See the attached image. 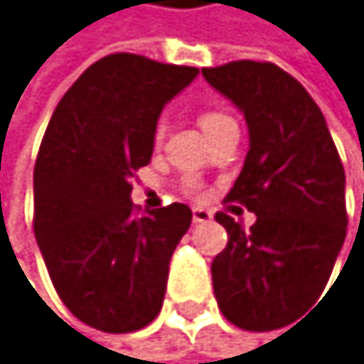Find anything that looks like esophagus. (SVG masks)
<instances>
[{
    "mask_svg": "<svg viewBox=\"0 0 364 364\" xmlns=\"http://www.w3.org/2000/svg\"><path fill=\"white\" fill-rule=\"evenodd\" d=\"M213 218V213L209 211V209H203V207H194L192 209V220H194V224H205V222H209Z\"/></svg>",
    "mask_w": 364,
    "mask_h": 364,
    "instance_id": "1",
    "label": "esophagus"
}]
</instances>
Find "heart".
I'll return each mask as SVG.
<instances>
[{
    "label": "heart",
    "mask_w": 364,
    "mask_h": 364,
    "mask_svg": "<svg viewBox=\"0 0 364 364\" xmlns=\"http://www.w3.org/2000/svg\"><path fill=\"white\" fill-rule=\"evenodd\" d=\"M198 122H200V127H203V132L207 134V138L213 136V134H218V132H222V129H226V127H237L235 120H232L228 114L218 112V109H207V112H203L200 118H198ZM164 134H166V124L159 122V124L155 127V144H161ZM188 188H190V190H196V181H188Z\"/></svg>",
    "instance_id": "b5f03b06"
}]
</instances>
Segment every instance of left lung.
<instances>
[{"label":"left lung","mask_w":364,"mask_h":364,"mask_svg":"<svg viewBox=\"0 0 364 364\" xmlns=\"http://www.w3.org/2000/svg\"><path fill=\"white\" fill-rule=\"evenodd\" d=\"M203 77L248 124V155L226 200L257 215L244 230L215 220L228 244L211 263L222 315L244 330L291 321L323 291L346 230V170L326 118L306 88L272 62L240 60Z\"/></svg>","instance_id":"1"}]
</instances>
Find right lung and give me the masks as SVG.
<instances>
[{"mask_svg":"<svg viewBox=\"0 0 364 364\" xmlns=\"http://www.w3.org/2000/svg\"><path fill=\"white\" fill-rule=\"evenodd\" d=\"M198 75L134 53L82 73L58 103L34 166V235L66 309L103 332H134L164 304L170 259L192 224L172 203L136 213L164 105Z\"/></svg>","mask_w":364,"mask_h":364,"instance_id":"obj_1","label":"right lung"}]
</instances>
